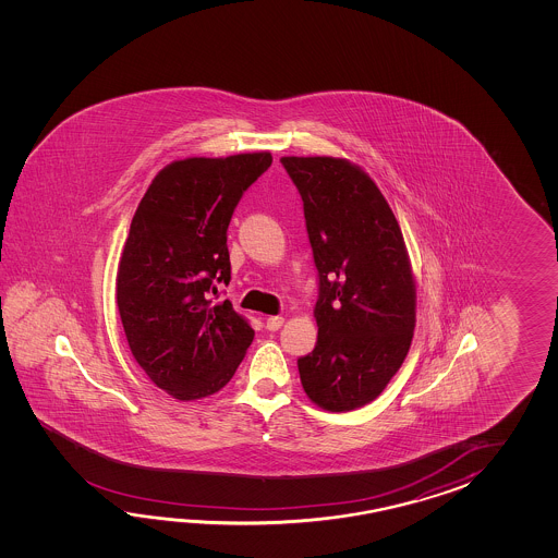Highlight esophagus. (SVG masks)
Segmentation results:
<instances>
[{
	"label": "esophagus",
	"instance_id": "esophagus-1",
	"mask_svg": "<svg viewBox=\"0 0 558 558\" xmlns=\"http://www.w3.org/2000/svg\"><path fill=\"white\" fill-rule=\"evenodd\" d=\"M284 319L281 317V315H271V317H267V329L269 331H279L281 327H283Z\"/></svg>",
	"mask_w": 558,
	"mask_h": 558
}]
</instances>
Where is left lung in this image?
Segmentation results:
<instances>
[{
  "label": "left lung",
  "mask_w": 558,
  "mask_h": 558,
  "mask_svg": "<svg viewBox=\"0 0 558 558\" xmlns=\"http://www.w3.org/2000/svg\"><path fill=\"white\" fill-rule=\"evenodd\" d=\"M303 199L319 271L313 353L296 361L313 403L344 413L371 403L403 365L416 287L399 221L361 167L329 155L281 157Z\"/></svg>",
  "instance_id": "8db88e82"
}]
</instances>
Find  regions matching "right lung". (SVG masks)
I'll return each instance as SVG.
<instances>
[{
  "instance_id": "right-lung-1",
  "label": "right lung",
  "mask_w": 558,
  "mask_h": 558,
  "mask_svg": "<svg viewBox=\"0 0 558 558\" xmlns=\"http://www.w3.org/2000/svg\"><path fill=\"white\" fill-rule=\"evenodd\" d=\"M269 151L187 157L155 175L131 219L116 301L131 355L178 401L221 391L255 331L229 301L227 227L243 191L267 171Z\"/></svg>"
}]
</instances>
